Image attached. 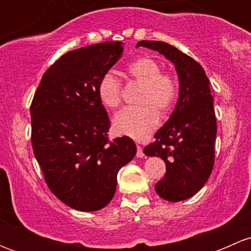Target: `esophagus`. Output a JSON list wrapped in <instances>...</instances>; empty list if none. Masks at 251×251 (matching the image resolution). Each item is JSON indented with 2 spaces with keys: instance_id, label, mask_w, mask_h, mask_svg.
Instances as JSON below:
<instances>
[{
  "instance_id": "obj_1",
  "label": "esophagus",
  "mask_w": 251,
  "mask_h": 251,
  "mask_svg": "<svg viewBox=\"0 0 251 251\" xmlns=\"http://www.w3.org/2000/svg\"><path fill=\"white\" fill-rule=\"evenodd\" d=\"M137 158H143L144 153H143V148L141 146H137V153H136Z\"/></svg>"
}]
</instances>
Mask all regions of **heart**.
Instances as JSON below:
<instances>
[{
  "mask_svg": "<svg viewBox=\"0 0 251 251\" xmlns=\"http://www.w3.org/2000/svg\"><path fill=\"white\" fill-rule=\"evenodd\" d=\"M161 65L151 57H140L126 67L128 80L142 85L137 103L140 107L126 108L114 116L113 125L119 135L143 141L158 127L161 115L173 111L178 97V83L173 75L161 73ZM121 82L111 73L100 78L97 93L100 103L107 108H116L121 103Z\"/></svg>",
  "mask_w": 251,
  "mask_h": 251,
  "instance_id": "heart-1",
  "label": "heart"
}]
</instances>
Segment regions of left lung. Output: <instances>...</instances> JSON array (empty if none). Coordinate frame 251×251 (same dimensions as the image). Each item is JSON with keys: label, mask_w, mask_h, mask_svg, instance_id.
<instances>
[{"label": "left lung", "mask_w": 251, "mask_h": 251, "mask_svg": "<svg viewBox=\"0 0 251 251\" xmlns=\"http://www.w3.org/2000/svg\"><path fill=\"white\" fill-rule=\"evenodd\" d=\"M174 63L179 80L178 100L170 119L155 133V142L144 148L148 156L166 164L155 191L169 201L193 197L206 183L215 161L217 125L210 81L203 67L186 53L161 41H140Z\"/></svg>", "instance_id": "1"}]
</instances>
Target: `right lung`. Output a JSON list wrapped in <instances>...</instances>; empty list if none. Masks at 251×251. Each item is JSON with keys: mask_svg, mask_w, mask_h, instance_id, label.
<instances>
[{"mask_svg": "<svg viewBox=\"0 0 251 251\" xmlns=\"http://www.w3.org/2000/svg\"><path fill=\"white\" fill-rule=\"evenodd\" d=\"M120 41L63 54L42 76L30 107L31 144L50 191L68 206L97 211L115 194L116 175L136 154L130 137L108 138L100 78L121 57Z\"/></svg>", "mask_w": 251, "mask_h": 251, "instance_id": "add662e5", "label": "right lung"}]
</instances>
